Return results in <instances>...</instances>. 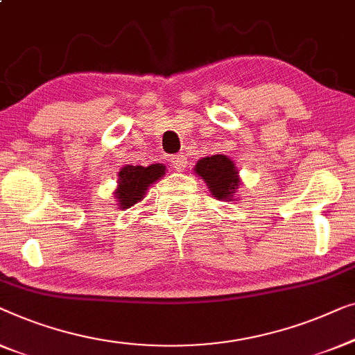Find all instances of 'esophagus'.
Wrapping results in <instances>:
<instances>
[{
  "instance_id": "obj_1",
  "label": "esophagus",
  "mask_w": 355,
  "mask_h": 355,
  "mask_svg": "<svg viewBox=\"0 0 355 355\" xmlns=\"http://www.w3.org/2000/svg\"><path fill=\"white\" fill-rule=\"evenodd\" d=\"M187 164H188V161L184 156H173L172 157V166L177 172H183L184 168H187Z\"/></svg>"
}]
</instances>
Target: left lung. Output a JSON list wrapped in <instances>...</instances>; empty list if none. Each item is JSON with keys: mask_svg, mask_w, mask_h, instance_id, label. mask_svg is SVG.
I'll list each match as a JSON object with an SVG mask.
<instances>
[{"mask_svg": "<svg viewBox=\"0 0 355 355\" xmlns=\"http://www.w3.org/2000/svg\"><path fill=\"white\" fill-rule=\"evenodd\" d=\"M194 173H198L206 182L209 191L218 201H232L234 198L239 177L238 168L230 157L216 154V156L199 159L194 166Z\"/></svg>", "mask_w": 355, "mask_h": 355, "instance_id": "1", "label": "left lung"}]
</instances>
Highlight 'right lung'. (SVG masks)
<instances>
[{"mask_svg": "<svg viewBox=\"0 0 355 355\" xmlns=\"http://www.w3.org/2000/svg\"><path fill=\"white\" fill-rule=\"evenodd\" d=\"M166 173L164 164H151L149 167L125 166L119 172L116 199L121 209H128L141 201L146 189Z\"/></svg>", "mask_w": 355, "mask_h": 355, "instance_id": "add662e5", "label": "right lung"}]
</instances>
